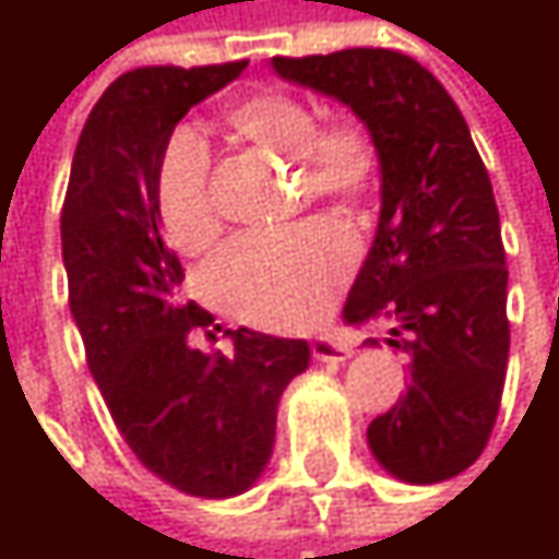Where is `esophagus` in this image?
Here are the masks:
<instances>
[{"instance_id":"obj_1","label":"esophagus","mask_w":559,"mask_h":559,"mask_svg":"<svg viewBox=\"0 0 559 559\" xmlns=\"http://www.w3.org/2000/svg\"><path fill=\"white\" fill-rule=\"evenodd\" d=\"M310 353H313L317 362H333L336 366V362H346L353 356V346L346 340H336V336H317L310 343Z\"/></svg>"}]
</instances>
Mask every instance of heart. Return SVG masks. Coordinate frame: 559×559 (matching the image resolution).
Segmentation results:
<instances>
[{"instance_id": "1", "label": "heart", "mask_w": 559, "mask_h": 559, "mask_svg": "<svg viewBox=\"0 0 559 559\" xmlns=\"http://www.w3.org/2000/svg\"><path fill=\"white\" fill-rule=\"evenodd\" d=\"M226 122L239 139L294 162L310 200H359L379 180L382 155L366 126H317V112L290 93H249L226 109ZM155 213L183 252L206 249L219 229L210 193V152L187 126L174 129L162 148ZM349 269L353 239L336 223L307 219L233 239L210 262L206 284L239 320L265 330H297L323 317Z\"/></svg>"}]
</instances>
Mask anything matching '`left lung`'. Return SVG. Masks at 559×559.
Here are the masks:
<instances>
[{"instance_id":"obj_1","label":"left lung","mask_w":559,"mask_h":559,"mask_svg":"<svg viewBox=\"0 0 559 559\" xmlns=\"http://www.w3.org/2000/svg\"><path fill=\"white\" fill-rule=\"evenodd\" d=\"M272 67L349 106L379 145V229L343 320H391L389 346L411 356V385L369 424V447L401 483L453 479L489 443L508 369L502 226L469 126L443 83L401 51L275 57Z\"/></svg>"}]
</instances>
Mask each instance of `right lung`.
<instances>
[{
  "instance_id": "obj_1",
  "label": "right lung",
  "mask_w": 559,
  "mask_h": 559,
  "mask_svg": "<svg viewBox=\"0 0 559 559\" xmlns=\"http://www.w3.org/2000/svg\"><path fill=\"white\" fill-rule=\"evenodd\" d=\"M246 63L122 73L80 132L60 213L70 313L103 401L132 453L197 499L255 486L272 460L281 394L310 366L304 340L246 326L229 330V353L190 349V330L213 313L183 300V269L155 213L174 126Z\"/></svg>"
}]
</instances>
